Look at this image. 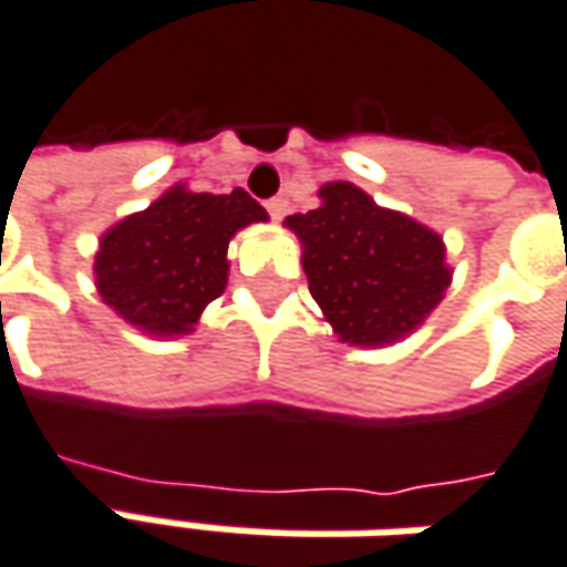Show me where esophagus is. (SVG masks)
Here are the masks:
<instances>
[{
  "mask_svg": "<svg viewBox=\"0 0 567 567\" xmlns=\"http://www.w3.org/2000/svg\"><path fill=\"white\" fill-rule=\"evenodd\" d=\"M285 209H288V200H285V197H272V200H266V213H269L272 219H282Z\"/></svg>",
  "mask_w": 567,
  "mask_h": 567,
  "instance_id": "34e87169",
  "label": "esophagus"
}]
</instances>
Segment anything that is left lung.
Returning <instances> with one entry per match:
<instances>
[{
	"instance_id": "8db88e82",
	"label": "left lung",
	"mask_w": 567,
	"mask_h": 567,
	"mask_svg": "<svg viewBox=\"0 0 567 567\" xmlns=\"http://www.w3.org/2000/svg\"><path fill=\"white\" fill-rule=\"evenodd\" d=\"M322 204L285 223L303 241L310 295L344 342L380 344L411 332L442 301L452 272L440 235L332 182Z\"/></svg>"
}]
</instances>
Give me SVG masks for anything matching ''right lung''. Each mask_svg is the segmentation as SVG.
<instances>
[{"mask_svg":"<svg viewBox=\"0 0 567 567\" xmlns=\"http://www.w3.org/2000/svg\"><path fill=\"white\" fill-rule=\"evenodd\" d=\"M264 219V206L241 187L231 194L172 187L103 235L96 288L118 317L147 332H190L206 303L223 295L228 238Z\"/></svg>","mask_w":567,"mask_h":567,"instance_id":"add662e5","label":"right lung"}]
</instances>
